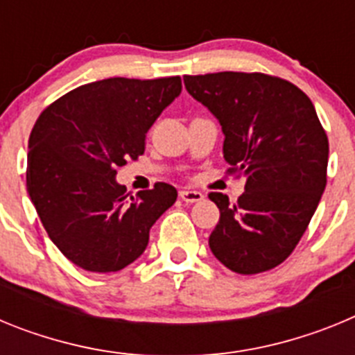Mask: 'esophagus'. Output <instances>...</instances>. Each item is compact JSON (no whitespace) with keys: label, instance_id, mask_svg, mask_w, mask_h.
Instances as JSON below:
<instances>
[{"label":"esophagus","instance_id":"1","mask_svg":"<svg viewBox=\"0 0 355 355\" xmlns=\"http://www.w3.org/2000/svg\"><path fill=\"white\" fill-rule=\"evenodd\" d=\"M180 197L183 202H187V205H192V202H199V200L205 199V193L197 192V190H181Z\"/></svg>","mask_w":355,"mask_h":355}]
</instances>
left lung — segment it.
<instances>
[{"label": "left lung", "mask_w": 355, "mask_h": 355, "mask_svg": "<svg viewBox=\"0 0 355 355\" xmlns=\"http://www.w3.org/2000/svg\"><path fill=\"white\" fill-rule=\"evenodd\" d=\"M183 80L220 122L227 172L247 178L236 202L208 196L220 209L209 249L236 274L272 270L293 252L327 184L329 140L315 106L299 87L263 72Z\"/></svg>", "instance_id": "left-lung-1"}]
</instances>
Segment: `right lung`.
I'll use <instances>...</instances> for the list:
<instances>
[{
    "instance_id": "add662e5",
    "label": "right lung",
    "mask_w": 355,
    "mask_h": 355,
    "mask_svg": "<svg viewBox=\"0 0 355 355\" xmlns=\"http://www.w3.org/2000/svg\"><path fill=\"white\" fill-rule=\"evenodd\" d=\"M180 94V76L108 78L58 97L35 121L28 193L53 243L83 270L106 274L133 263L175 202L172 184L128 197L115 175L144 155L146 133Z\"/></svg>"
}]
</instances>
